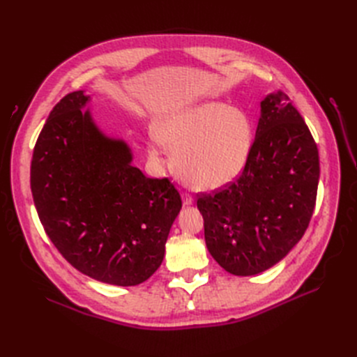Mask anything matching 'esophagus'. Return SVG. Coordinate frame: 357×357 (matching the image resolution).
<instances>
[{
    "label": "esophagus",
    "mask_w": 357,
    "mask_h": 357,
    "mask_svg": "<svg viewBox=\"0 0 357 357\" xmlns=\"http://www.w3.org/2000/svg\"><path fill=\"white\" fill-rule=\"evenodd\" d=\"M183 204L185 205H192L193 204V198L189 193H183Z\"/></svg>",
    "instance_id": "1"
}]
</instances>
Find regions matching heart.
<instances>
[{
	"label": "heart",
	"instance_id": "1",
	"mask_svg": "<svg viewBox=\"0 0 357 357\" xmlns=\"http://www.w3.org/2000/svg\"><path fill=\"white\" fill-rule=\"evenodd\" d=\"M156 137L174 152V167L189 186L213 190L243 172L253 144V126L229 104L204 101L165 117Z\"/></svg>",
	"mask_w": 357,
	"mask_h": 357
}]
</instances>
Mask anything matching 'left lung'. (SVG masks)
I'll return each mask as SVG.
<instances>
[{
  "label": "left lung",
  "instance_id": "left-lung-1",
  "mask_svg": "<svg viewBox=\"0 0 357 357\" xmlns=\"http://www.w3.org/2000/svg\"><path fill=\"white\" fill-rule=\"evenodd\" d=\"M319 176L317 144L304 119L286 93H269L241 176L220 190L198 193L214 261L244 277L282 261L308 228Z\"/></svg>",
  "mask_w": 357,
  "mask_h": 357
}]
</instances>
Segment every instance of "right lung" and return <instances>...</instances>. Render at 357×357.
Returning <instances> with one entry per match:
<instances>
[{
  "label": "right lung",
  "mask_w": 357,
  "mask_h": 357,
  "mask_svg": "<svg viewBox=\"0 0 357 357\" xmlns=\"http://www.w3.org/2000/svg\"><path fill=\"white\" fill-rule=\"evenodd\" d=\"M88 101L75 91L53 107L32 155V197L50 241L75 269L137 286L164 261L181 198L168 178L132 167L128 144L82 110Z\"/></svg>",
  "instance_id": "add662e5"
}]
</instances>
